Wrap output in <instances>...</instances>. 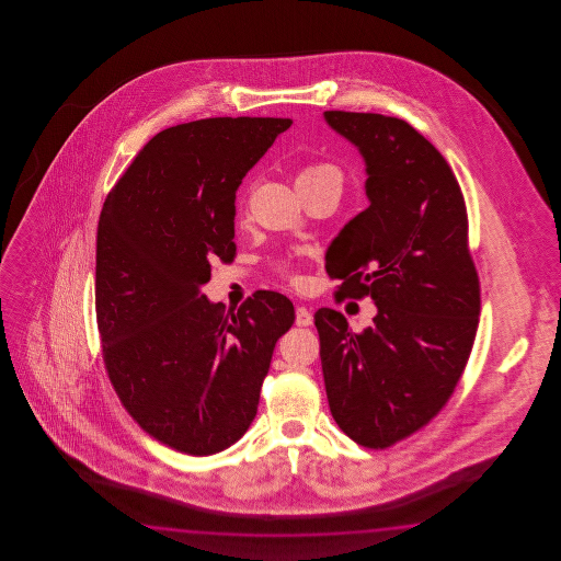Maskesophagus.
Masks as SVG:
<instances>
[{
  "instance_id": "obj_1",
  "label": "esophagus",
  "mask_w": 561,
  "mask_h": 561,
  "mask_svg": "<svg viewBox=\"0 0 561 561\" xmlns=\"http://www.w3.org/2000/svg\"><path fill=\"white\" fill-rule=\"evenodd\" d=\"M295 322L297 327H310L312 324V312L305 307H297L295 310Z\"/></svg>"
}]
</instances>
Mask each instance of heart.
<instances>
[{"instance_id": "1", "label": "heart", "mask_w": 561, "mask_h": 561, "mask_svg": "<svg viewBox=\"0 0 561 561\" xmlns=\"http://www.w3.org/2000/svg\"><path fill=\"white\" fill-rule=\"evenodd\" d=\"M322 174H334V176H339V172H336L333 167H329V164H312V167L305 168V170L298 174V179H312V176H322Z\"/></svg>"}]
</instances>
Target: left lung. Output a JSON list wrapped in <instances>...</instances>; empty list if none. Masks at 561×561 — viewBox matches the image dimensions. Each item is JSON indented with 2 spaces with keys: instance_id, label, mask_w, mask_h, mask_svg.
Returning <instances> with one entry per match:
<instances>
[{
  "instance_id": "left-lung-1",
  "label": "left lung",
  "mask_w": 561,
  "mask_h": 561,
  "mask_svg": "<svg viewBox=\"0 0 561 561\" xmlns=\"http://www.w3.org/2000/svg\"><path fill=\"white\" fill-rule=\"evenodd\" d=\"M322 118L357 148L369 201L331 242L327 273L377 307L363 333L336 310L314 312L327 399L353 442L385 449L442 411L476 341L466 203L439 150L405 119L339 110Z\"/></svg>"
}]
</instances>
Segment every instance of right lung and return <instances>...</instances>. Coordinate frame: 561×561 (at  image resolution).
<instances>
[{"instance_id": "obj_1", "label": "right lung", "mask_w": 561, "mask_h": 561, "mask_svg": "<svg viewBox=\"0 0 561 561\" xmlns=\"http://www.w3.org/2000/svg\"><path fill=\"white\" fill-rule=\"evenodd\" d=\"M290 118H206L156 134L98 222L95 314L110 381L148 435L225 451L251 427L293 302L259 290L225 314L203 295L237 252V191Z\"/></svg>"}]
</instances>
